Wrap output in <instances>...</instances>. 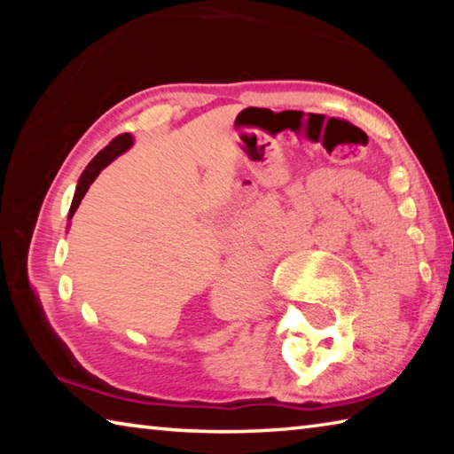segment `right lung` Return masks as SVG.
<instances>
[{
  "label": "right lung",
  "instance_id": "add662e5",
  "mask_svg": "<svg viewBox=\"0 0 454 454\" xmlns=\"http://www.w3.org/2000/svg\"><path fill=\"white\" fill-rule=\"evenodd\" d=\"M132 145H134V136L132 134H121L118 137H114V140L107 144L106 148L99 152L94 160H91V162L86 166V170L82 172L80 180H78V186H75V194H74L72 206H70V214H67V220L74 218V214H75V210H78L82 198L86 196L90 184L98 178V174L102 172L107 164H112L114 160L120 156V153H124V152L132 148Z\"/></svg>",
  "mask_w": 454,
  "mask_h": 454
}]
</instances>
